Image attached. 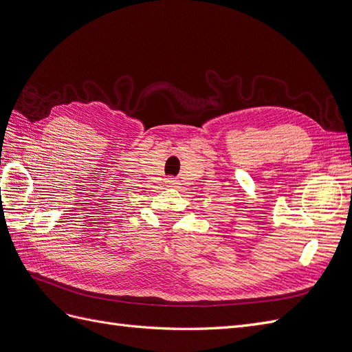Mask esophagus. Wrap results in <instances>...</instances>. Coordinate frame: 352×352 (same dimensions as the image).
<instances>
[{
	"instance_id": "obj_1",
	"label": "esophagus",
	"mask_w": 352,
	"mask_h": 352,
	"mask_svg": "<svg viewBox=\"0 0 352 352\" xmlns=\"http://www.w3.org/2000/svg\"><path fill=\"white\" fill-rule=\"evenodd\" d=\"M177 185V182L175 179H172V177H168L167 180H166V186H168V188H175Z\"/></svg>"
}]
</instances>
